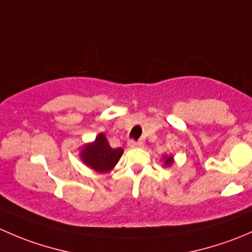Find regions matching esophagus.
Segmentation results:
<instances>
[{
  "instance_id": "esophagus-1",
  "label": "esophagus",
  "mask_w": 252,
  "mask_h": 252,
  "mask_svg": "<svg viewBox=\"0 0 252 252\" xmlns=\"http://www.w3.org/2000/svg\"><path fill=\"white\" fill-rule=\"evenodd\" d=\"M128 147L129 148H142L143 147V142L138 141H133V139H131V141H128Z\"/></svg>"
}]
</instances>
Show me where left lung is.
Returning a JSON list of instances; mask_svg holds the SVG:
<instances>
[{"instance_id": "left-lung-1", "label": "left lung", "mask_w": 252, "mask_h": 252, "mask_svg": "<svg viewBox=\"0 0 252 252\" xmlns=\"http://www.w3.org/2000/svg\"><path fill=\"white\" fill-rule=\"evenodd\" d=\"M164 159H165V166H170V165H172L173 164V157L172 155H171V157H164Z\"/></svg>"}]
</instances>
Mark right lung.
I'll return each mask as SVG.
<instances>
[{"label": "right lung", "instance_id": "add662e5", "mask_svg": "<svg viewBox=\"0 0 252 252\" xmlns=\"http://www.w3.org/2000/svg\"><path fill=\"white\" fill-rule=\"evenodd\" d=\"M121 148L113 149L109 144L104 133H99L94 142L88 143L80 153V158L88 167L93 168L95 172L104 173L113 170L123 155Z\"/></svg>", "mask_w": 252, "mask_h": 252}]
</instances>
